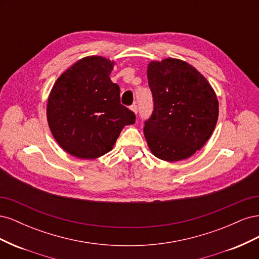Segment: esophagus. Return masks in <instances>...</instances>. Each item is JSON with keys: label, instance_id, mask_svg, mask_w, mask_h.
<instances>
[{"label": "esophagus", "instance_id": "34e87169", "mask_svg": "<svg viewBox=\"0 0 259 259\" xmlns=\"http://www.w3.org/2000/svg\"><path fill=\"white\" fill-rule=\"evenodd\" d=\"M131 110L134 112V113H136L137 114V112H138V107H137V105H132L131 106Z\"/></svg>", "mask_w": 259, "mask_h": 259}]
</instances>
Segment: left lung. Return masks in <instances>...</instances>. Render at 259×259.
<instances>
[{
  "label": "left lung",
  "instance_id": "8db88e82",
  "mask_svg": "<svg viewBox=\"0 0 259 259\" xmlns=\"http://www.w3.org/2000/svg\"><path fill=\"white\" fill-rule=\"evenodd\" d=\"M147 76L153 98V111L144 127L149 148L164 161L189 158L216 126L214 90L197 69L179 59L150 62Z\"/></svg>",
  "mask_w": 259,
  "mask_h": 259
}]
</instances>
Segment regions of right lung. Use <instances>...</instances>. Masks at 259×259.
<instances>
[{
	"mask_svg": "<svg viewBox=\"0 0 259 259\" xmlns=\"http://www.w3.org/2000/svg\"><path fill=\"white\" fill-rule=\"evenodd\" d=\"M113 62L100 56L79 60L55 82L48 101L52 134L68 153L96 159L112 149L125 125L136 115L121 104L112 83Z\"/></svg>",
	"mask_w": 259,
	"mask_h": 259,
	"instance_id": "1",
	"label": "right lung"
}]
</instances>
